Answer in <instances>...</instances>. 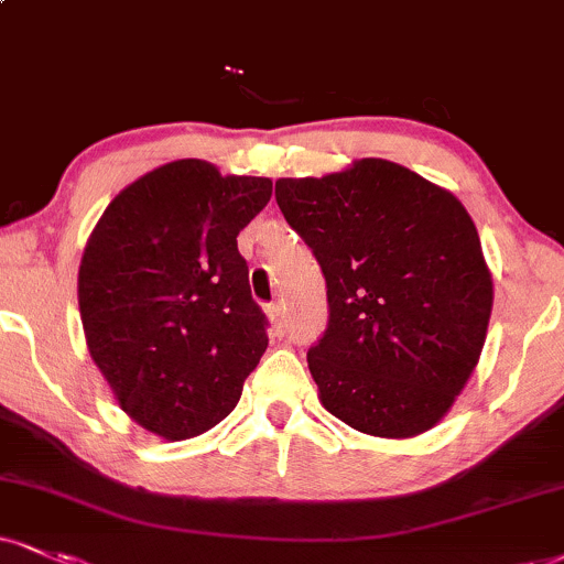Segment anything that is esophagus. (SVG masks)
<instances>
[{
	"instance_id": "obj_1",
	"label": "esophagus",
	"mask_w": 564,
	"mask_h": 564,
	"mask_svg": "<svg viewBox=\"0 0 564 564\" xmlns=\"http://www.w3.org/2000/svg\"><path fill=\"white\" fill-rule=\"evenodd\" d=\"M269 318H271V324H274V329L282 332L288 329V314H284V305L282 303H271L269 305Z\"/></svg>"
}]
</instances>
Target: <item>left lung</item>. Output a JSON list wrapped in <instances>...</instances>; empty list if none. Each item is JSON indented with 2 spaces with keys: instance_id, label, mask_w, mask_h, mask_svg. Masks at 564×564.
<instances>
[{
  "instance_id": "1",
  "label": "left lung",
  "mask_w": 564,
  "mask_h": 564,
  "mask_svg": "<svg viewBox=\"0 0 564 564\" xmlns=\"http://www.w3.org/2000/svg\"><path fill=\"white\" fill-rule=\"evenodd\" d=\"M274 196L326 280L329 322L308 350L322 405L387 440L436 426L474 373L495 303L465 206L387 159L282 177Z\"/></svg>"
}]
</instances>
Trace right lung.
I'll list each match as a JSON object with an SVG mask.
<instances>
[{"instance_id":"add662e5","label":"right lung","mask_w":564,"mask_h":564,"mask_svg":"<svg viewBox=\"0 0 564 564\" xmlns=\"http://www.w3.org/2000/svg\"><path fill=\"white\" fill-rule=\"evenodd\" d=\"M269 198V177L180 159L124 187L90 232L78 271L90 358L151 434L217 426L259 366L269 322L238 235Z\"/></svg>"}]
</instances>
